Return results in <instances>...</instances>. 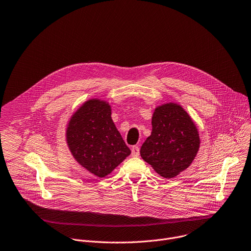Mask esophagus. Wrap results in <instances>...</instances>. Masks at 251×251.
Instances as JSON below:
<instances>
[{
    "label": "esophagus",
    "instance_id": "esophagus-1",
    "mask_svg": "<svg viewBox=\"0 0 251 251\" xmlns=\"http://www.w3.org/2000/svg\"><path fill=\"white\" fill-rule=\"evenodd\" d=\"M131 151H132L133 156H138L139 153H140V149H139L138 146H133L132 149H131Z\"/></svg>",
    "mask_w": 251,
    "mask_h": 251
}]
</instances>
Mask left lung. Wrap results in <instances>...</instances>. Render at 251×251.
<instances>
[{
    "label": "left lung",
    "mask_w": 251,
    "mask_h": 251,
    "mask_svg": "<svg viewBox=\"0 0 251 251\" xmlns=\"http://www.w3.org/2000/svg\"><path fill=\"white\" fill-rule=\"evenodd\" d=\"M152 130L141 147V156L162 177L172 178L186 170L199 150L197 128L178 104L155 108Z\"/></svg>",
    "instance_id": "1"
}]
</instances>
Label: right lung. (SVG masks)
I'll return each mask as SVG.
<instances>
[{
  "label": "right lung",
  "instance_id": "right-lung-1",
  "mask_svg": "<svg viewBox=\"0 0 251 251\" xmlns=\"http://www.w3.org/2000/svg\"><path fill=\"white\" fill-rule=\"evenodd\" d=\"M67 143L75 160L99 177L109 175L131 153L111 119L109 104L100 100H88L75 112Z\"/></svg>",
  "mask_w": 251,
  "mask_h": 251
}]
</instances>
